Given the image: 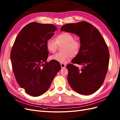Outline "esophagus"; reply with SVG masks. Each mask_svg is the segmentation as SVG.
Returning <instances> with one entry per match:
<instances>
[{
	"label": "esophagus",
	"mask_w": 120,
	"mask_h": 120,
	"mask_svg": "<svg viewBox=\"0 0 120 120\" xmlns=\"http://www.w3.org/2000/svg\"><path fill=\"white\" fill-rule=\"evenodd\" d=\"M61 68H63L66 67V65H65V64H64V63H61Z\"/></svg>",
	"instance_id": "obj_1"
}]
</instances>
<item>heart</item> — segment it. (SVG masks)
Masks as SVG:
<instances>
[{
  "instance_id": "heart-1",
  "label": "heart",
  "mask_w": 120,
  "mask_h": 120,
  "mask_svg": "<svg viewBox=\"0 0 120 120\" xmlns=\"http://www.w3.org/2000/svg\"><path fill=\"white\" fill-rule=\"evenodd\" d=\"M62 45H63L62 49L63 52L51 56V60L64 63L69 60L71 57H76L79 53L81 48L80 41L74 40V37L67 32L58 34L56 37L55 41L49 39L46 42L47 49L51 53H55L58 47Z\"/></svg>"
}]
</instances>
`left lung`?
<instances>
[{"instance_id":"1","label":"left lung","mask_w":120,"mask_h":120,"mask_svg":"<svg viewBox=\"0 0 120 120\" xmlns=\"http://www.w3.org/2000/svg\"><path fill=\"white\" fill-rule=\"evenodd\" d=\"M61 31L76 34L81 43L80 52L72 63L81 65L82 68L67 65L68 83L80 94L94 93L103 84L108 70L109 53L103 37L95 26L84 21L66 24Z\"/></svg>"}]
</instances>
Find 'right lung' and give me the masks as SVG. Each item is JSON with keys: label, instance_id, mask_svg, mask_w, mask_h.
<instances>
[{"label": "right lung", "instance_id": "right-lung-1", "mask_svg": "<svg viewBox=\"0 0 120 120\" xmlns=\"http://www.w3.org/2000/svg\"><path fill=\"white\" fill-rule=\"evenodd\" d=\"M56 30L52 24L30 23L20 30L13 44L11 53L13 73L20 87L31 96L47 91L61 69L59 62H46L49 54L46 42Z\"/></svg>", "mask_w": 120, "mask_h": 120}]
</instances>
